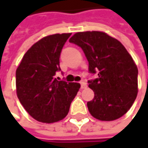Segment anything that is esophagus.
<instances>
[{
  "instance_id": "obj_1",
  "label": "esophagus",
  "mask_w": 148,
  "mask_h": 148,
  "mask_svg": "<svg viewBox=\"0 0 148 148\" xmlns=\"http://www.w3.org/2000/svg\"><path fill=\"white\" fill-rule=\"evenodd\" d=\"M86 86H87V85H86V81H81L80 82V87H81V89H85V88H86Z\"/></svg>"
}]
</instances>
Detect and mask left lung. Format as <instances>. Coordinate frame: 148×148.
Instances as JSON below:
<instances>
[{"label": "left lung", "mask_w": 148, "mask_h": 148, "mask_svg": "<svg viewBox=\"0 0 148 148\" xmlns=\"http://www.w3.org/2000/svg\"><path fill=\"white\" fill-rule=\"evenodd\" d=\"M69 42L82 49L90 74L98 78L88 80L94 92L87 102L91 115L101 121L123 116L132 106L138 92V69L125 47L102 32H77Z\"/></svg>", "instance_id": "obj_1"}]
</instances>
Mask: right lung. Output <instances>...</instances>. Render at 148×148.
<instances>
[{
    "label": "right lung",
    "instance_id": "1",
    "mask_svg": "<svg viewBox=\"0 0 148 148\" xmlns=\"http://www.w3.org/2000/svg\"><path fill=\"white\" fill-rule=\"evenodd\" d=\"M71 33L47 36L24 55L16 70L18 99L31 116L51 123L63 119L76 96L79 83L57 80L60 56Z\"/></svg>",
    "mask_w": 148,
    "mask_h": 148
}]
</instances>
